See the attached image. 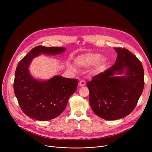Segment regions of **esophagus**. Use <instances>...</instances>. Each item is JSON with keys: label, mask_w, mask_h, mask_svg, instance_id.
<instances>
[{"label": "esophagus", "mask_w": 152, "mask_h": 152, "mask_svg": "<svg viewBox=\"0 0 152 152\" xmlns=\"http://www.w3.org/2000/svg\"><path fill=\"white\" fill-rule=\"evenodd\" d=\"M79 86H83L85 85L86 82H85V80H80V81L79 82Z\"/></svg>", "instance_id": "34e87169"}]
</instances>
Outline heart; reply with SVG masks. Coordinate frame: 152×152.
I'll list each match as a JSON object with an SVG mask.
<instances>
[{
  "instance_id": "obj_1",
  "label": "heart",
  "mask_w": 152,
  "mask_h": 152,
  "mask_svg": "<svg viewBox=\"0 0 152 152\" xmlns=\"http://www.w3.org/2000/svg\"><path fill=\"white\" fill-rule=\"evenodd\" d=\"M75 61L77 66L80 67L87 68L91 66V72L93 75H99L104 70L107 58L99 53L88 52L78 56Z\"/></svg>"
}]
</instances>
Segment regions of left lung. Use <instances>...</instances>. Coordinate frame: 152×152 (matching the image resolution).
Instances as JSON below:
<instances>
[{
	"label": "left lung",
	"instance_id": "obj_1",
	"mask_svg": "<svg viewBox=\"0 0 152 152\" xmlns=\"http://www.w3.org/2000/svg\"><path fill=\"white\" fill-rule=\"evenodd\" d=\"M117 53L113 66L86 83L93 112L99 117L115 120L131 114L142 93L144 69L140 60L129 50L114 48ZM124 73V76L114 77Z\"/></svg>",
	"mask_w": 152,
	"mask_h": 152
}]
</instances>
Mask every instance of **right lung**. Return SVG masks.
Listing matches in <instances>:
<instances>
[{
	"label": "right lung",
	"mask_w": 152,
	"mask_h": 152,
	"mask_svg": "<svg viewBox=\"0 0 152 152\" xmlns=\"http://www.w3.org/2000/svg\"><path fill=\"white\" fill-rule=\"evenodd\" d=\"M65 48L38 46L33 48L17 65L14 91L22 111L28 117L48 121L59 116L66 107L69 97L76 91L78 80L55 76L43 81L34 78L29 72L32 60L41 53L55 55Z\"/></svg>",
	"instance_id": "1"
}]
</instances>
